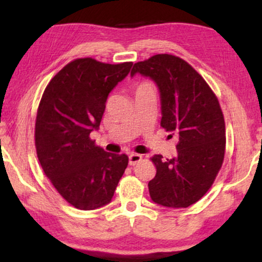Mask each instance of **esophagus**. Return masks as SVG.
<instances>
[{
  "instance_id": "34e87169",
  "label": "esophagus",
  "mask_w": 262,
  "mask_h": 262,
  "mask_svg": "<svg viewBox=\"0 0 262 262\" xmlns=\"http://www.w3.org/2000/svg\"><path fill=\"white\" fill-rule=\"evenodd\" d=\"M142 159H143L142 155H139V154H136V152H132V154H130V156H128V163H130V166H135V164L141 162Z\"/></svg>"
}]
</instances>
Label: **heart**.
I'll return each mask as SVG.
<instances>
[{
  "label": "heart",
  "instance_id": "heart-1",
  "mask_svg": "<svg viewBox=\"0 0 262 262\" xmlns=\"http://www.w3.org/2000/svg\"><path fill=\"white\" fill-rule=\"evenodd\" d=\"M145 84H148V83H141V84L138 85V87H141V85H145Z\"/></svg>",
  "mask_w": 262,
  "mask_h": 262
}]
</instances>
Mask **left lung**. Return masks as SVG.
<instances>
[{"mask_svg":"<svg viewBox=\"0 0 262 262\" xmlns=\"http://www.w3.org/2000/svg\"><path fill=\"white\" fill-rule=\"evenodd\" d=\"M151 77L161 93V126L179 136L178 156L151 159L156 175L151 199L167 207H188L206 194L225 154V123L216 94L198 71L180 57L160 53L135 63L134 76Z\"/></svg>","mask_w":262,"mask_h":262,"instance_id":"obj_1","label":"left lung"}]
</instances>
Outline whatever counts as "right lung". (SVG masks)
Returning a JSON list of instances; mask_svg holds the SVG:
<instances>
[{
	"label": "right lung",
	"instance_id": "right-lung-1",
	"mask_svg": "<svg viewBox=\"0 0 262 262\" xmlns=\"http://www.w3.org/2000/svg\"><path fill=\"white\" fill-rule=\"evenodd\" d=\"M131 67L132 62L74 59L42 93L34 128L38 160L57 192L76 209L108 204L127 167L125 154L106 152L91 132L99 127L110 92Z\"/></svg>",
	"mask_w": 262,
	"mask_h": 262
}]
</instances>
